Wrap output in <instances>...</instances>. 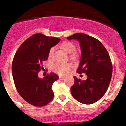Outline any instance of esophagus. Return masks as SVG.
Returning <instances> with one entry per match:
<instances>
[{"mask_svg":"<svg viewBox=\"0 0 126 126\" xmlns=\"http://www.w3.org/2000/svg\"><path fill=\"white\" fill-rule=\"evenodd\" d=\"M59 79H60V80H64V78L62 77V76H59Z\"/></svg>","mask_w":126,"mask_h":126,"instance_id":"34e87169","label":"esophagus"}]
</instances>
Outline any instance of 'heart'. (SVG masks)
Returning a JSON list of instances; mask_svg holds the SVG:
<instances>
[{"mask_svg":"<svg viewBox=\"0 0 126 126\" xmlns=\"http://www.w3.org/2000/svg\"><path fill=\"white\" fill-rule=\"evenodd\" d=\"M62 47L64 50L68 53H72L76 50V46L73 43L69 41H65L62 43ZM54 51V48L52 47L50 49L48 52V57L51 58L53 56ZM70 58L73 60H78L79 58V55L78 53H73L70 55ZM72 66L69 63H56L52 66V70L54 73H57L60 76H64L71 70Z\"/></svg>","mask_w":126,"mask_h":126,"instance_id":"heart-1","label":"heart"}]
</instances>
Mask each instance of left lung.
I'll return each instance as SVG.
<instances>
[{
  "instance_id": "8db88e82",
  "label": "left lung",
  "mask_w": 126,
  "mask_h": 126,
  "mask_svg": "<svg viewBox=\"0 0 126 126\" xmlns=\"http://www.w3.org/2000/svg\"><path fill=\"white\" fill-rule=\"evenodd\" d=\"M67 39L77 40L80 43L82 56L77 72L88 76L86 80L73 77L72 96L84 104L95 103L104 96L110 83L112 64L110 55L99 40L85 34L76 33Z\"/></svg>"
}]
</instances>
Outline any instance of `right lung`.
<instances>
[{
  "label": "right lung",
  "instance_id": "right-lung-1",
  "mask_svg": "<svg viewBox=\"0 0 126 126\" xmlns=\"http://www.w3.org/2000/svg\"><path fill=\"white\" fill-rule=\"evenodd\" d=\"M60 39L38 33L27 38L21 45L13 59L12 71L16 90L21 97L35 107L48 104L53 99L52 85L59 79L53 73L43 79L38 75L48 52Z\"/></svg>",
  "mask_w": 126,
  "mask_h": 126
}]
</instances>
